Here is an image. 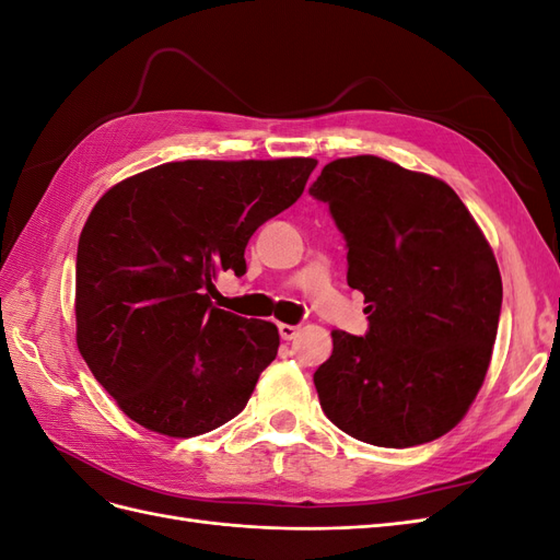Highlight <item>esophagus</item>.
<instances>
[{"instance_id":"obj_1","label":"esophagus","mask_w":560,"mask_h":560,"mask_svg":"<svg viewBox=\"0 0 560 560\" xmlns=\"http://www.w3.org/2000/svg\"><path fill=\"white\" fill-rule=\"evenodd\" d=\"M278 331H280V338H282V341H292V338L299 334V327H294V325H284V322H280V325H278Z\"/></svg>"}]
</instances>
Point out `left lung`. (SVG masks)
I'll return each instance as SVG.
<instances>
[{
  "label": "left lung",
  "instance_id": "obj_1",
  "mask_svg": "<svg viewBox=\"0 0 560 560\" xmlns=\"http://www.w3.org/2000/svg\"><path fill=\"white\" fill-rule=\"evenodd\" d=\"M311 194L348 243L369 334L334 329L315 371L322 411L364 444L409 448L451 432L493 358L502 278L493 247L442 179L381 156L336 159Z\"/></svg>",
  "mask_w": 560,
  "mask_h": 560
}]
</instances>
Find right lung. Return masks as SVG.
Here are the masks:
<instances>
[{"instance_id":"obj_1","label":"right lung","mask_w":560,"mask_h":560,"mask_svg":"<svg viewBox=\"0 0 560 560\" xmlns=\"http://www.w3.org/2000/svg\"><path fill=\"white\" fill-rule=\"evenodd\" d=\"M315 159L173 161L95 202L77 249V346L130 420L198 436L238 416L276 360L273 322L212 306L224 270L303 194Z\"/></svg>"}]
</instances>
